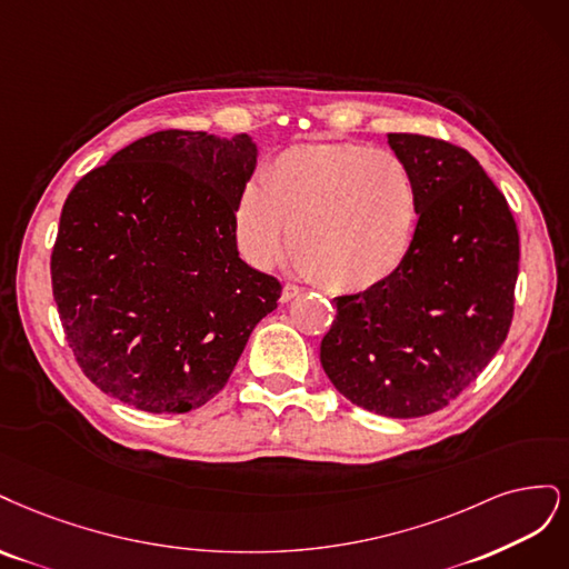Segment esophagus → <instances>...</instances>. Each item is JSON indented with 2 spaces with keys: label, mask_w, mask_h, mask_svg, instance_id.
Returning a JSON list of instances; mask_svg holds the SVG:
<instances>
[{
  "label": "esophagus",
  "mask_w": 569,
  "mask_h": 569,
  "mask_svg": "<svg viewBox=\"0 0 569 569\" xmlns=\"http://www.w3.org/2000/svg\"><path fill=\"white\" fill-rule=\"evenodd\" d=\"M302 292V288L300 286H296V283H286L283 286V290H281V302H290L292 298H298Z\"/></svg>",
  "instance_id": "34e87169"
}]
</instances>
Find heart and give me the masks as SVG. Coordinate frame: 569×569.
<instances>
[{"mask_svg": "<svg viewBox=\"0 0 569 569\" xmlns=\"http://www.w3.org/2000/svg\"><path fill=\"white\" fill-rule=\"evenodd\" d=\"M418 189L399 156L361 143H305L273 158L238 196L233 229L248 258L277 262L290 229L298 269L331 292H366L409 258Z\"/></svg>", "mask_w": 569, "mask_h": 569, "instance_id": "1", "label": "heart"}]
</instances>
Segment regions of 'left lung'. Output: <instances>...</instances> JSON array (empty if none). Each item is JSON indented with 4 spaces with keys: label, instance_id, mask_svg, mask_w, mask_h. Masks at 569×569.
<instances>
[{
    "label": "left lung",
    "instance_id": "1",
    "mask_svg": "<svg viewBox=\"0 0 569 569\" xmlns=\"http://www.w3.org/2000/svg\"><path fill=\"white\" fill-rule=\"evenodd\" d=\"M418 189L405 264L385 283L336 298L321 366L352 405L390 418L445 409L503 345L520 264L506 196L461 146L388 134Z\"/></svg>",
    "mask_w": 569,
    "mask_h": 569
}]
</instances>
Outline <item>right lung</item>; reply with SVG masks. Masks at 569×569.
Here are the masks:
<instances>
[{"instance_id": "add662e5", "label": "right lung", "mask_w": 569, "mask_h": 569, "mask_svg": "<svg viewBox=\"0 0 569 569\" xmlns=\"http://www.w3.org/2000/svg\"><path fill=\"white\" fill-rule=\"evenodd\" d=\"M248 134L162 130L68 193L51 290L82 373L122 405L187 413L224 388L281 283L238 258Z\"/></svg>"}]
</instances>
